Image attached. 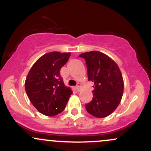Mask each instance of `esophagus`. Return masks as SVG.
Returning <instances> with one entry per match:
<instances>
[{
  "mask_svg": "<svg viewBox=\"0 0 151 151\" xmlns=\"http://www.w3.org/2000/svg\"><path fill=\"white\" fill-rule=\"evenodd\" d=\"M75 89L77 91H80V90H81V84H80V83H77V85L76 86Z\"/></svg>",
  "mask_w": 151,
  "mask_h": 151,
  "instance_id": "obj_1",
  "label": "esophagus"
}]
</instances>
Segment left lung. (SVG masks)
Listing matches in <instances>:
<instances>
[{
	"label": "left lung",
	"instance_id": "1",
	"mask_svg": "<svg viewBox=\"0 0 151 151\" xmlns=\"http://www.w3.org/2000/svg\"><path fill=\"white\" fill-rule=\"evenodd\" d=\"M79 57L85 60L89 81L94 83L93 99L86 104V111L96 118L108 116L120 104L124 93L120 69L111 58L101 52H87Z\"/></svg>",
	"mask_w": 151,
	"mask_h": 151
}]
</instances>
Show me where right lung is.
<instances>
[{"instance_id":"add662e5","label":"right lung","mask_w":151,"mask_h":151,"mask_svg":"<svg viewBox=\"0 0 151 151\" xmlns=\"http://www.w3.org/2000/svg\"><path fill=\"white\" fill-rule=\"evenodd\" d=\"M71 52H51L35 62L26 77L25 87L29 99L36 109L47 116L61 113L72 89L64 84L60 70L68 61Z\"/></svg>"}]
</instances>
